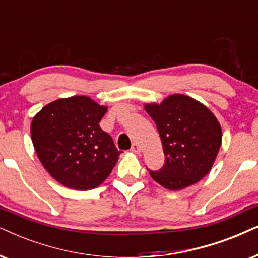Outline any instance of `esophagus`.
I'll use <instances>...</instances> for the list:
<instances>
[{
  "instance_id": "34e87169",
  "label": "esophagus",
  "mask_w": 258,
  "mask_h": 258,
  "mask_svg": "<svg viewBox=\"0 0 258 258\" xmlns=\"http://www.w3.org/2000/svg\"><path fill=\"white\" fill-rule=\"evenodd\" d=\"M131 151L135 152V153H139L140 152V146L137 144V143H133L132 146H131Z\"/></svg>"
}]
</instances>
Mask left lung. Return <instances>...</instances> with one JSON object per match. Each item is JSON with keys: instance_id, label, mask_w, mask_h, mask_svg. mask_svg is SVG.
Here are the masks:
<instances>
[{"instance_id": "1", "label": "left lung", "mask_w": 258, "mask_h": 258, "mask_svg": "<svg viewBox=\"0 0 258 258\" xmlns=\"http://www.w3.org/2000/svg\"><path fill=\"white\" fill-rule=\"evenodd\" d=\"M161 137L164 165L150 175L162 187L180 190L202 180L221 145V127L199 101L175 94L161 103L145 105Z\"/></svg>"}]
</instances>
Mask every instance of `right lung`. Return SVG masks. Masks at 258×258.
I'll list each match as a JSON object with an SVG mask.
<instances>
[{
	"label": "right lung",
	"mask_w": 258,
	"mask_h": 258,
	"mask_svg": "<svg viewBox=\"0 0 258 258\" xmlns=\"http://www.w3.org/2000/svg\"><path fill=\"white\" fill-rule=\"evenodd\" d=\"M106 112L90 97L71 96L48 103L32 120L35 152L60 184L89 190L112 172L122 151L99 125Z\"/></svg>",
	"instance_id": "obj_1"
}]
</instances>
